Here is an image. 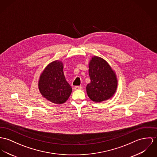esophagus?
Listing matches in <instances>:
<instances>
[{"instance_id":"1","label":"esophagus","mask_w":157,"mask_h":157,"mask_svg":"<svg viewBox=\"0 0 157 157\" xmlns=\"http://www.w3.org/2000/svg\"><path fill=\"white\" fill-rule=\"evenodd\" d=\"M74 89L75 90H81V89H82V87L81 86H75L74 87Z\"/></svg>"}]
</instances>
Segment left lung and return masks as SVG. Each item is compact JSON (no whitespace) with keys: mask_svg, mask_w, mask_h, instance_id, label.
I'll return each instance as SVG.
<instances>
[{"mask_svg":"<svg viewBox=\"0 0 157 157\" xmlns=\"http://www.w3.org/2000/svg\"><path fill=\"white\" fill-rule=\"evenodd\" d=\"M89 75L91 82L86 85V93L93 101L106 100L115 93L117 87L116 75L103 59L92 58L89 64Z\"/></svg>","mask_w":157,"mask_h":157,"instance_id":"obj_1","label":"left lung"}]
</instances>
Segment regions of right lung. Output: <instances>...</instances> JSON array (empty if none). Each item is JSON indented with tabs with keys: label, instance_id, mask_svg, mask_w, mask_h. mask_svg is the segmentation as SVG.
I'll return each instance as SVG.
<instances>
[{
	"label": "right lung",
	"instance_id": "right-lung-1",
	"mask_svg": "<svg viewBox=\"0 0 157 157\" xmlns=\"http://www.w3.org/2000/svg\"><path fill=\"white\" fill-rule=\"evenodd\" d=\"M39 88L42 96L54 103L61 104L68 99L72 90L66 81L61 61H53L47 66L40 75Z\"/></svg>",
	"mask_w": 157,
	"mask_h": 157
}]
</instances>
